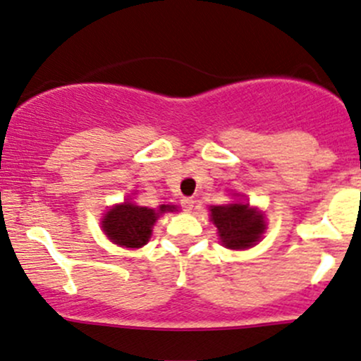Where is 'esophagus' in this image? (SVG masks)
I'll use <instances>...</instances> for the list:
<instances>
[{"label":"esophagus","instance_id":"esophagus-1","mask_svg":"<svg viewBox=\"0 0 361 361\" xmlns=\"http://www.w3.org/2000/svg\"><path fill=\"white\" fill-rule=\"evenodd\" d=\"M181 207H183V211L190 212L193 209V199H190V197H185V199H181Z\"/></svg>","mask_w":361,"mask_h":361}]
</instances>
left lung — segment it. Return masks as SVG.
I'll list each match as a JSON object with an SVG mask.
<instances>
[{
  "mask_svg": "<svg viewBox=\"0 0 361 361\" xmlns=\"http://www.w3.org/2000/svg\"><path fill=\"white\" fill-rule=\"evenodd\" d=\"M211 219L228 249H247L259 240L264 231L263 214L250 209L247 204L214 206L211 209Z\"/></svg>",
  "mask_w": 361,
  "mask_h": 361,
  "instance_id": "obj_1",
  "label": "left lung"
}]
</instances>
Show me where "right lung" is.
Segmentation results:
<instances>
[{
  "label": "right lung",
  "instance_id": "1",
  "mask_svg": "<svg viewBox=\"0 0 361 361\" xmlns=\"http://www.w3.org/2000/svg\"><path fill=\"white\" fill-rule=\"evenodd\" d=\"M174 211L173 206H161L159 211L124 202L112 207L102 221L105 235L123 247H142L149 242L152 226L161 212Z\"/></svg>",
  "mask_w": 361,
  "mask_h": 361
}]
</instances>
